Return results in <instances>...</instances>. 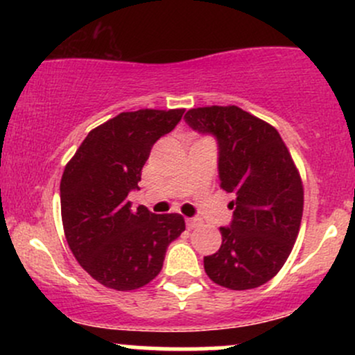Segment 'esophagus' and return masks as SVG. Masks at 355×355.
Masks as SVG:
<instances>
[{"instance_id": "obj_1", "label": "esophagus", "mask_w": 355, "mask_h": 355, "mask_svg": "<svg viewBox=\"0 0 355 355\" xmlns=\"http://www.w3.org/2000/svg\"><path fill=\"white\" fill-rule=\"evenodd\" d=\"M185 222H187V229L189 230H193V229H197V227L202 225L200 218H187Z\"/></svg>"}]
</instances>
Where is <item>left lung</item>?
<instances>
[{
    "mask_svg": "<svg viewBox=\"0 0 355 355\" xmlns=\"http://www.w3.org/2000/svg\"><path fill=\"white\" fill-rule=\"evenodd\" d=\"M185 121L217 138L220 187L234 195L222 245L203 259L207 275L230 291L260 287L282 268L299 235V170L274 126L235 105L191 108Z\"/></svg>",
    "mask_w": 355,
    "mask_h": 355,
    "instance_id": "obj_1",
    "label": "left lung"
}]
</instances>
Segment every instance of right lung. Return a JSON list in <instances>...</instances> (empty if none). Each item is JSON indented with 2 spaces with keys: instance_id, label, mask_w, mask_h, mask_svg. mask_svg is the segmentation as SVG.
<instances>
[{
  "instance_id": "1",
  "label": "right lung",
  "mask_w": 355,
  "mask_h": 355,
  "mask_svg": "<svg viewBox=\"0 0 355 355\" xmlns=\"http://www.w3.org/2000/svg\"><path fill=\"white\" fill-rule=\"evenodd\" d=\"M185 110L123 112L88 133L64 166L60 183L64 237L78 263L96 282L135 291L160 274L166 247L185 230L178 214L137 210L138 189L155 141L182 120Z\"/></svg>"
}]
</instances>
